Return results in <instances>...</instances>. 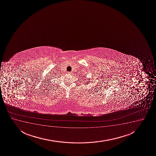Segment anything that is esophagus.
Returning a JSON list of instances; mask_svg holds the SVG:
<instances>
[{
  "label": "esophagus",
  "mask_w": 156,
  "mask_h": 156,
  "mask_svg": "<svg viewBox=\"0 0 156 156\" xmlns=\"http://www.w3.org/2000/svg\"><path fill=\"white\" fill-rule=\"evenodd\" d=\"M68 73L69 75H70V74H72V73H70V72H68Z\"/></svg>",
  "instance_id": "obj_1"
}]
</instances>
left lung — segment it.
I'll use <instances>...</instances> for the list:
<instances>
[{
	"instance_id": "1",
	"label": "left lung",
	"mask_w": 156,
	"mask_h": 156,
	"mask_svg": "<svg viewBox=\"0 0 156 156\" xmlns=\"http://www.w3.org/2000/svg\"><path fill=\"white\" fill-rule=\"evenodd\" d=\"M84 83H85V84H88V83H89V81H87V82H84Z\"/></svg>"
}]
</instances>
